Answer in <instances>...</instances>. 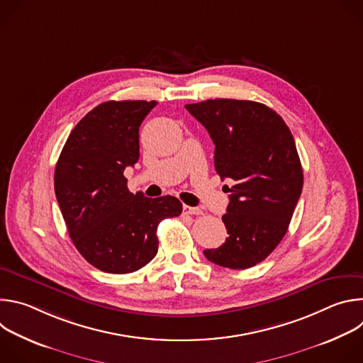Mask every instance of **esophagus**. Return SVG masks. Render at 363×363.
<instances>
[{"instance_id":"obj_1","label":"esophagus","mask_w":363,"mask_h":363,"mask_svg":"<svg viewBox=\"0 0 363 363\" xmlns=\"http://www.w3.org/2000/svg\"><path fill=\"white\" fill-rule=\"evenodd\" d=\"M184 214H188V216H201L202 211L199 208H196V206H189V205H184Z\"/></svg>"}]
</instances>
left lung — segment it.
Returning a JSON list of instances; mask_svg holds the SVG:
<instances>
[{"label": "left lung", "mask_w": 363, "mask_h": 363, "mask_svg": "<svg viewBox=\"0 0 363 363\" xmlns=\"http://www.w3.org/2000/svg\"><path fill=\"white\" fill-rule=\"evenodd\" d=\"M185 109L216 145L217 174L234 181L223 216L228 237L203 255L221 267L250 269L283 240L300 198L303 169L294 138L281 116L258 101L214 99Z\"/></svg>", "instance_id": "left-lung-1"}]
</instances>
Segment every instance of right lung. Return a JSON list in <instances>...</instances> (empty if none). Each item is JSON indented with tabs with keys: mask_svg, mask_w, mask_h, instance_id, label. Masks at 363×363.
<instances>
[{
	"mask_svg": "<svg viewBox=\"0 0 363 363\" xmlns=\"http://www.w3.org/2000/svg\"><path fill=\"white\" fill-rule=\"evenodd\" d=\"M157 101L109 100L69 135L55 172V191L69 235L93 267L133 273L158 252L157 228L181 216L178 198L132 194L123 175L139 160V126Z\"/></svg>",
	"mask_w": 363,
	"mask_h": 363,
	"instance_id": "1",
	"label": "right lung"
}]
</instances>
